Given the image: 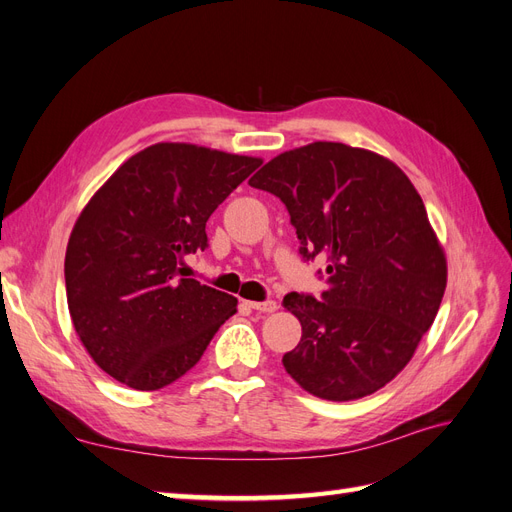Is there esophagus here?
Listing matches in <instances>:
<instances>
[{
	"label": "esophagus",
	"instance_id": "34e87169",
	"mask_svg": "<svg viewBox=\"0 0 512 512\" xmlns=\"http://www.w3.org/2000/svg\"><path fill=\"white\" fill-rule=\"evenodd\" d=\"M247 305H250L252 309H256V312H265V314H271V312H275V309H277V303L271 301V299H267V301H250Z\"/></svg>",
	"mask_w": 512,
	"mask_h": 512
}]
</instances>
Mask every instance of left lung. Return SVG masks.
<instances>
[{
    "label": "left lung",
    "instance_id": "8db88e82",
    "mask_svg": "<svg viewBox=\"0 0 512 512\" xmlns=\"http://www.w3.org/2000/svg\"><path fill=\"white\" fill-rule=\"evenodd\" d=\"M282 200L303 260H324L320 297L290 292L301 342L284 367L307 393L350 401L408 365L440 309L446 258L423 198L378 153L318 141L273 158L250 179Z\"/></svg>",
    "mask_w": 512,
    "mask_h": 512
}]
</instances>
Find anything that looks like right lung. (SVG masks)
Returning a JSON list of instances; mask_svg holds the SVG:
<instances>
[{"label": "right lung", "instance_id": "add662e5", "mask_svg": "<svg viewBox=\"0 0 512 512\" xmlns=\"http://www.w3.org/2000/svg\"><path fill=\"white\" fill-rule=\"evenodd\" d=\"M262 164L185 143L123 162L89 200L68 241L72 324L96 365L136 391L173 384L237 312L232 294L183 273L207 247V220Z\"/></svg>", "mask_w": 512, "mask_h": 512}]
</instances>
